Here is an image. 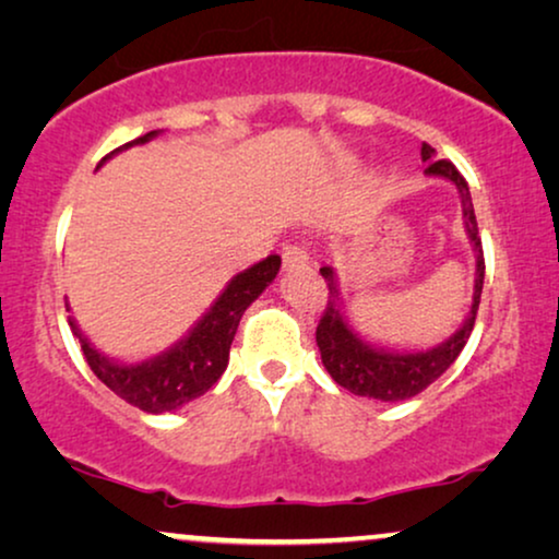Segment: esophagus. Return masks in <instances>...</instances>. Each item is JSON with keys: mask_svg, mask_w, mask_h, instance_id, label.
Masks as SVG:
<instances>
[{"mask_svg": "<svg viewBox=\"0 0 559 559\" xmlns=\"http://www.w3.org/2000/svg\"><path fill=\"white\" fill-rule=\"evenodd\" d=\"M282 262H285V270H302V266L310 264V254L305 247L289 243V247L282 251Z\"/></svg>", "mask_w": 559, "mask_h": 559, "instance_id": "esophagus-1", "label": "esophagus"}]
</instances>
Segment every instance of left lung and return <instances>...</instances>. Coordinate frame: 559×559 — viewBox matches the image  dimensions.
<instances>
[{
  "mask_svg": "<svg viewBox=\"0 0 559 559\" xmlns=\"http://www.w3.org/2000/svg\"><path fill=\"white\" fill-rule=\"evenodd\" d=\"M423 163L425 175L430 178H442L453 182L457 195H461L463 205V224L465 234H468L471 247L476 251V280H473V302L468 316H465L463 325L445 338L438 346L427 350H396V348H381L373 343L364 341L356 333V328L350 325L343 308L338 280L331 266H323V274L328 282V305L323 318H320L316 341L320 348V358H323L325 371L331 373L335 384L348 389L350 394L358 396H371L379 402H404L423 392L432 384L435 379H440L442 373L450 369V364L461 356L465 343L471 338L473 323H476V312L480 302V289H484V249H480V236L476 213H473V201L468 182L461 173L455 170L453 163L448 159H435V150L430 144L423 142Z\"/></svg>",
  "mask_w": 559,
  "mask_h": 559,
  "instance_id": "1",
  "label": "left lung"
}]
</instances>
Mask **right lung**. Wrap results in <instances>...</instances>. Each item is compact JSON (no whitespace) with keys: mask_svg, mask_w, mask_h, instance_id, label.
I'll return each mask as SVG.
<instances>
[{"mask_svg":"<svg viewBox=\"0 0 559 559\" xmlns=\"http://www.w3.org/2000/svg\"><path fill=\"white\" fill-rule=\"evenodd\" d=\"M159 132H147L140 140L121 144L119 150L109 152L98 165H104L106 159L121 150L134 147V144H147ZM280 264L282 259L277 254H270L262 262L251 264L249 270L234 274L231 282L224 287V293L216 297L209 312L190 328L188 335H182L178 343H173L163 354L144 358V361H114V358L104 356L102 350L91 346L73 318H68V325H71L75 338L81 341V350L86 356L91 371L114 394L136 409L150 412V415L175 412L182 404L193 402L209 392L221 379V373L226 371L228 350H231L243 310L272 285V280L280 272Z\"/></svg>","mask_w":559,"mask_h":559,"instance_id":"right-lung-1","label":"right lung"}]
</instances>
